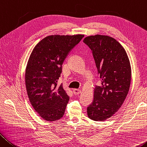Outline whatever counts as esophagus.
I'll return each mask as SVG.
<instances>
[{
	"instance_id": "1",
	"label": "esophagus",
	"mask_w": 147,
	"mask_h": 147,
	"mask_svg": "<svg viewBox=\"0 0 147 147\" xmlns=\"http://www.w3.org/2000/svg\"><path fill=\"white\" fill-rule=\"evenodd\" d=\"M73 92L74 94H79L81 92V90L78 89V88H74L73 89Z\"/></svg>"
}]
</instances>
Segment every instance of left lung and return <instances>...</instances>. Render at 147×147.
<instances>
[{"label":"left lung","mask_w":147,"mask_h":147,"mask_svg":"<svg viewBox=\"0 0 147 147\" xmlns=\"http://www.w3.org/2000/svg\"><path fill=\"white\" fill-rule=\"evenodd\" d=\"M83 42L92 52L100 86H96L94 100L87 115L95 121H104L122 106L129 89L131 66L128 55L119 42L108 36L86 37Z\"/></svg>","instance_id":"left-lung-1"}]
</instances>
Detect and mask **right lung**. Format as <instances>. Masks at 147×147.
Instances as JSON below:
<instances>
[{
  "label": "right lung",
  "instance_id": "obj_1",
  "mask_svg": "<svg viewBox=\"0 0 147 147\" xmlns=\"http://www.w3.org/2000/svg\"><path fill=\"white\" fill-rule=\"evenodd\" d=\"M84 35H51L34 48L26 65L25 85L30 103L43 119L57 121L63 117L69 97L57 85L62 64Z\"/></svg>",
  "mask_w": 147,
  "mask_h": 147
}]
</instances>
